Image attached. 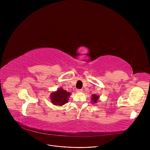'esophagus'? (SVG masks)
I'll list each match as a JSON object with an SVG mask.
<instances>
[{"instance_id": "1", "label": "esophagus", "mask_w": 150, "mask_h": 150, "mask_svg": "<svg viewBox=\"0 0 150 150\" xmlns=\"http://www.w3.org/2000/svg\"><path fill=\"white\" fill-rule=\"evenodd\" d=\"M83 91V89H76V92H81Z\"/></svg>"}]
</instances>
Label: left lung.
Segmentation results:
<instances>
[{
    "mask_svg": "<svg viewBox=\"0 0 150 150\" xmlns=\"http://www.w3.org/2000/svg\"><path fill=\"white\" fill-rule=\"evenodd\" d=\"M92 101H93V103H97L98 100L99 96L96 95V94H93V95L92 96Z\"/></svg>",
    "mask_w": 150,
    "mask_h": 150,
    "instance_id": "1",
    "label": "left lung"
}]
</instances>
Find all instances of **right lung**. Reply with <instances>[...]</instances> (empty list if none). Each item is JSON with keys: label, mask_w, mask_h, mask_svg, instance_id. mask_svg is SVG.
<instances>
[{"label": "right lung", "mask_w": 150, "mask_h": 150, "mask_svg": "<svg viewBox=\"0 0 150 150\" xmlns=\"http://www.w3.org/2000/svg\"><path fill=\"white\" fill-rule=\"evenodd\" d=\"M70 93L62 89H59L57 92L52 93L51 101L54 105L62 106L67 103L68 98L70 97Z\"/></svg>", "instance_id": "obj_1"}]
</instances>
